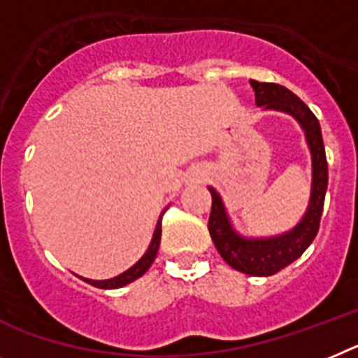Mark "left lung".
I'll return each mask as SVG.
<instances>
[{"mask_svg": "<svg viewBox=\"0 0 358 358\" xmlns=\"http://www.w3.org/2000/svg\"><path fill=\"white\" fill-rule=\"evenodd\" d=\"M251 87L258 107L291 114L300 123V127L304 129L306 142L311 151V167H313L308 211L302 216V220L284 235L269 236V238H244L233 229L220 194L209 187L213 206L207 227L220 257L233 269L251 276H269L295 262L317 236L327 189V160L320 123L299 96L278 83H260L251 80Z\"/></svg>", "mask_w": 358, "mask_h": 358, "instance_id": "8db88e82", "label": "left lung"}]
</instances>
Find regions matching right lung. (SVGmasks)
Wrapping results in <instances>:
<instances>
[{
	"label": "right lung",
	"instance_id": "1",
	"mask_svg": "<svg viewBox=\"0 0 358 358\" xmlns=\"http://www.w3.org/2000/svg\"><path fill=\"white\" fill-rule=\"evenodd\" d=\"M160 238H162V216H160V220H158V224H156L155 235H152L151 245H149V249H147V253L143 255V257L140 258L133 267H131V269H127V271L122 273V275L114 276V278H109V280H91V278H82V276H80V278L85 280L87 284H91V286L100 287V289H116V287L127 286V284L134 282L142 275H145L147 269H149L151 264L155 262L158 248H160Z\"/></svg>",
	"mask_w": 358,
	"mask_h": 358
}]
</instances>
